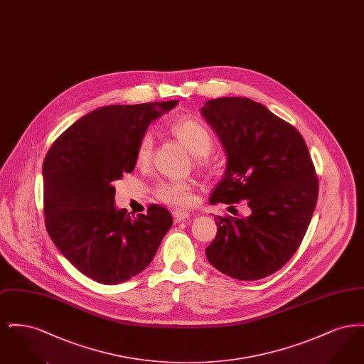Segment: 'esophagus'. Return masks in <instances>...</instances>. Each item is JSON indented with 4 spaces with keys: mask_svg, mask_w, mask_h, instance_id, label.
I'll use <instances>...</instances> for the list:
<instances>
[{
    "mask_svg": "<svg viewBox=\"0 0 364 364\" xmlns=\"http://www.w3.org/2000/svg\"><path fill=\"white\" fill-rule=\"evenodd\" d=\"M174 223H181L190 218V213L188 211H181V210H174L173 213Z\"/></svg>",
    "mask_w": 364,
    "mask_h": 364,
    "instance_id": "obj_1",
    "label": "esophagus"
}]
</instances>
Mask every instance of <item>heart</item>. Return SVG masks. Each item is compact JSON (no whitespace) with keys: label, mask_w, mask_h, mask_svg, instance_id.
<instances>
[{"label":"heart","mask_w":364,"mask_h":364,"mask_svg":"<svg viewBox=\"0 0 364 364\" xmlns=\"http://www.w3.org/2000/svg\"><path fill=\"white\" fill-rule=\"evenodd\" d=\"M171 132L180 140L195 156H208L214 147V134L208 124L193 117H181L172 124ZM154 141L150 134L143 135L136 149L138 165H147L151 161ZM200 164L206 165L205 158ZM156 198L162 202L177 208L188 206L193 199V184L186 180H168L161 181L156 188Z\"/></svg>","instance_id":"heart-1"}]
</instances>
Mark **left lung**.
<instances>
[{
    "instance_id": "8db88e82",
    "label": "left lung",
    "mask_w": 364,
    "mask_h": 364,
    "mask_svg": "<svg viewBox=\"0 0 364 364\" xmlns=\"http://www.w3.org/2000/svg\"><path fill=\"white\" fill-rule=\"evenodd\" d=\"M202 113L228 154L210 203L251 208L248 217H215L206 257L229 277H267L294 257L311 223L319 184L310 151L294 125L252 100H211Z\"/></svg>"
}]
</instances>
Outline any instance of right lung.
Listing matches in <instances>:
<instances>
[{"mask_svg": "<svg viewBox=\"0 0 364 364\" xmlns=\"http://www.w3.org/2000/svg\"><path fill=\"white\" fill-rule=\"evenodd\" d=\"M177 101L109 105L73 122L43 161V213L60 252L87 277L120 284L144 270L173 224L171 213L151 205L129 215L114 208L112 181L131 173L150 122Z\"/></svg>", "mask_w": 364, "mask_h": 364, "instance_id": "obj_1", "label": "right lung"}]
</instances>
